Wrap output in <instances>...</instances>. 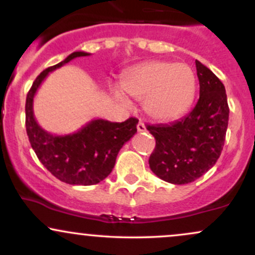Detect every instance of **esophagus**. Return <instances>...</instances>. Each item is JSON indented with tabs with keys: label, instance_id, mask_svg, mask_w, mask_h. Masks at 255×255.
<instances>
[{
	"label": "esophagus",
	"instance_id": "esophagus-1",
	"mask_svg": "<svg viewBox=\"0 0 255 255\" xmlns=\"http://www.w3.org/2000/svg\"><path fill=\"white\" fill-rule=\"evenodd\" d=\"M136 129H137V131H139V133H141V131H145L146 130L145 125L142 124L141 121H139V124H137V126H136Z\"/></svg>",
	"mask_w": 255,
	"mask_h": 255
}]
</instances>
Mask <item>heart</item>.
<instances>
[{
	"instance_id": "obj_1",
	"label": "heart",
	"mask_w": 255,
	"mask_h": 255,
	"mask_svg": "<svg viewBox=\"0 0 255 255\" xmlns=\"http://www.w3.org/2000/svg\"><path fill=\"white\" fill-rule=\"evenodd\" d=\"M122 86L128 95L144 99L145 111L158 121H170L183 115L193 103L197 80L184 63L151 61L124 75ZM121 101L125 97L116 91Z\"/></svg>"
}]
</instances>
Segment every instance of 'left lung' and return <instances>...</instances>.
Listing matches in <instances>:
<instances>
[{"label": "left lung", "instance_id": "1", "mask_svg": "<svg viewBox=\"0 0 255 255\" xmlns=\"http://www.w3.org/2000/svg\"><path fill=\"white\" fill-rule=\"evenodd\" d=\"M200 96L193 110L169 125H148L156 147L148 164L169 183L186 184L203 176L216 164L223 150L229 107L222 81L195 61Z\"/></svg>", "mask_w": 255, "mask_h": 255}]
</instances>
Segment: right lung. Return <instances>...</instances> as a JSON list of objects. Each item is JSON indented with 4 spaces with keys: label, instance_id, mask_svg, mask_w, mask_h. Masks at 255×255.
Here are the masks:
<instances>
[{
    "label": "right lung",
    "instance_id": "1",
    "mask_svg": "<svg viewBox=\"0 0 255 255\" xmlns=\"http://www.w3.org/2000/svg\"><path fill=\"white\" fill-rule=\"evenodd\" d=\"M89 55L75 51L62 62L43 71L32 84L25 105L26 131L38 159L60 181L79 186L99 183L113 171L119 151L136 133L137 125L134 118L121 124L97 119L72 134L54 135L37 124L33 98L44 79L73 58Z\"/></svg>",
    "mask_w": 255,
    "mask_h": 255
}]
</instances>
